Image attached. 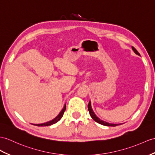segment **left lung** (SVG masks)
<instances>
[{
	"mask_svg": "<svg viewBox=\"0 0 155 155\" xmlns=\"http://www.w3.org/2000/svg\"><path fill=\"white\" fill-rule=\"evenodd\" d=\"M65 110H66V106L62 108V110L61 111H60V112L59 113V114H58L57 116H56L55 118H54L53 120H51V121L47 122H46V123L39 124H35V126H48L52 125V124H54L56 123L57 122H58L59 120L62 118V116H63V114H64V112ZM91 117H92V118H93L94 120H95V119H94V118H97L95 114H94V113H93V114H91Z\"/></svg>",
	"mask_w": 155,
	"mask_h": 155,
	"instance_id": "8db88e82",
	"label": "left lung"
}]
</instances>
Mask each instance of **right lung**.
<instances>
[{"mask_svg":"<svg viewBox=\"0 0 155 155\" xmlns=\"http://www.w3.org/2000/svg\"><path fill=\"white\" fill-rule=\"evenodd\" d=\"M89 105L91 104V103H90V102H89ZM89 104H88V106H89ZM96 116V115H95ZM97 117V116H96ZM94 119H95V121L96 122H97V123H99V124H102V125H103V126H113V127H114V126H118V125H121V124H110V123H108V122H104V121H103V120H101L99 118H98V117H97L96 118H94Z\"/></svg>","mask_w":155,"mask_h":155,"instance_id":"right-lung-1","label":"right lung"}]
</instances>
